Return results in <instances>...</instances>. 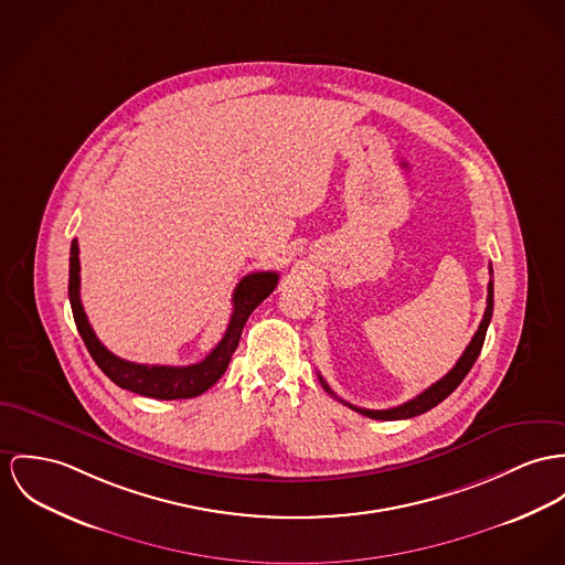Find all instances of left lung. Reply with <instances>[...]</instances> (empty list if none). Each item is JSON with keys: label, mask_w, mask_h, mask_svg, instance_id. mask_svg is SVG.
<instances>
[{"label": "left lung", "mask_w": 565, "mask_h": 565, "mask_svg": "<svg viewBox=\"0 0 565 565\" xmlns=\"http://www.w3.org/2000/svg\"><path fill=\"white\" fill-rule=\"evenodd\" d=\"M490 275H492V266H490ZM492 286H494V284H492V279H490V284H488V299H486V311H483V318H481V322H479L478 331H476L471 344L462 352V356L458 359V363H456L440 381H436L433 387L422 391L417 397H413V399H408V402H404V404H399V406L387 408V411H370V408H359V406H352V404H348L344 399H340L333 391L329 390V385L324 383V379L318 376L320 383H322V387L329 391L333 397H338L340 402H344L352 411H356V413H361V415H365V417H372V419H383V422L411 419V417H417V415H422V413L435 408L436 404H440L451 391L456 390V387L465 381V376L471 372L473 363L478 361L479 352H481V347H483V340H486V331H488V324H490V318H492V307H494V288H492Z\"/></svg>", "instance_id": "left-lung-1"}]
</instances>
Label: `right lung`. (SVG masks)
Masks as SVG:
<instances>
[{"mask_svg":"<svg viewBox=\"0 0 565 565\" xmlns=\"http://www.w3.org/2000/svg\"><path fill=\"white\" fill-rule=\"evenodd\" d=\"M79 245L77 241L71 243V270H68V299L73 307V318L77 324V331L86 344L87 352L96 361V365L122 390L146 395V397H157V399H184V397H195L202 395L204 391L211 390L223 372L230 365V359L234 350L238 347L243 327L249 318V313L275 290L279 275L275 270H262V273H252L243 277L234 290L232 303L234 311L230 316L227 331L213 352L202 359L200 363L193 365H141L125 361L109 352L107 348L100 344L96 338L94 329L87 322L84 305L79 299Z\"/></svg>","mask_w":565,"mask_h":565,"instance_id":"right-lung-1","label":"right lung"}]
</instances>
